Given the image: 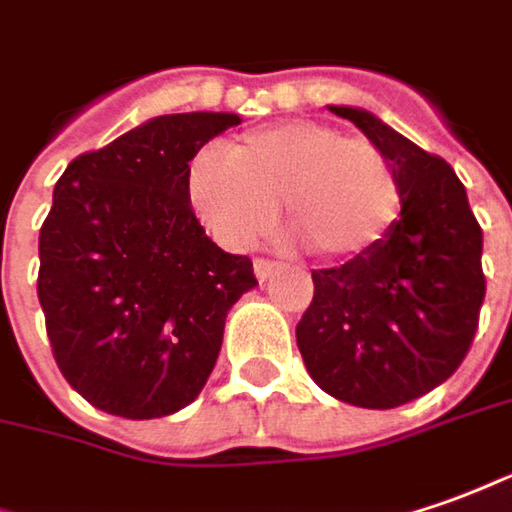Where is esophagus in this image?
Masks as SVG:
<instances>
[{
    "instance_id": "1",
    "label": "esophagus",
    "mask_w": 512,
    "mask_h": 512,
    "mask_svg": "<svg viewBox=\"0 0 512 512\" xmlns=\"http://www.w3.org/2000/svg\"><path fill=\"white\" fill-rule=\"evenodd\" d=\"M277 269H280V263H274V260H266V257H255L257 280H266V277H271V274H274Z\"/></svg>"
}]
</instances>
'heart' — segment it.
<instances>
[{
	"label": "heart",
	"instance_id": "1",
	"mask_svg": "<svg viewBox=\"0 0 512 512\" xmlns=\"http://www.w3.org/2000/svg\"><path fill=\"white\" fill-rule=\"evenodd\" d=\"M187 193L215 235L238 249L266 235L283 204L291 238L333 263L375 252L401 212V184L373 142L314 120L249 131L221 159L198 156Z\"/></svg>",
	"mask_w": 512,
	"mask_h": 512
}]
</instances>
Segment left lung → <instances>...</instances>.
<instances>
[{"mask_svg":"<svg viewBox=\"0 0 512 512\" xmlns=\"http://www.w3.org/2000/svg\"><path fill=\"white\" fill-rule=\"evenodd\" d=\"M330 111L384 154L401 184V218L370 255L311 271L297 347L328 395L395 409L448 381L471 350L485 300L482 227L446 159L370 111Z\"/></svg>","mask_w":512,"mask_h":512,"instance_id":"left-lung-1","label":"left lung"}]
</instances>
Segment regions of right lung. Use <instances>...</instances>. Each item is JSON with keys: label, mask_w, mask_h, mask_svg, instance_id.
I'll use <instances>...</instances> for the list:
<instances>
[{"label": "right lung", "mask_w": 512, "mask_h": 512, "mask_svg": "<svg viewBox=\"0 0 512 512\" xmlns=\"http://www.w3.org/2000/svg\"><path fill=\"white\" fill-rule=\"evenodd\" d=\"M238 114H165L69 162L38 232V302L58 370L128 420L184 409L210 378L229 308L255 288L246 255L204 235L190 159Z\"/></svg>", "instance_id": "1"}]
</instances>
